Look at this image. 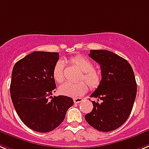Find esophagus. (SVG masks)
I'll return each instance as SVG.
<instances>
[{
	"mask_svg": "<svg viewBox=\"0 0 149 149\" xmlns=\"http://www.w3.org/2000/svg\"><path fill=\"white\" fill-rule=\"evenodd\" d=\"M82 101V99L81 98H73V102H74L75 104H79V102H81Z\"/></svg>",
	"mask_w": 149,
	"mask_h": 149,
	"instance_id": "esophagus-1",
	"label": "esophagus"
}]
</instances>
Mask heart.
I'll return each instance as SVG.
<instances>
[{
	"mask_svg": "<svg viewBox=\"0 0 149 149\" xmlns=\"http://www.w3.org/2000/svg\"><path fill=\"white\" fill-rule=\"evenodd\" d=\"M72 64L75 65L82 72L79 80H83L89 86L91 89H96L100 86L102 80V73L94 69V63L88 58L83 56H76L70 60ZM54 79L57 82H62L64 79V63L59 60L56 62L52 70ZM88 88L83 82L72 83L66 82L59 86L58 91L61 95L68 97L76 98L84 95Z\"/></svg>",
	"mask_w": 149,
	"mask_h": 149,
	"instance_id": "b5f03b06",
	"label": "heart"
}]
</instances>
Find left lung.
<instances>
[{"instance_id": "left-lung-1", "label": "left lung", "mask_w": 149, "mask_h": 149, "mask_svg": "<svg viewBox=\"0 0 149 149\" xmlns=\"http://www.w3.org/2000/svg\"><path fill=\"white\" fill-rule=\"evenodd\" d=\"M88 56L100 64L102 80L91 95L98 102H92L93 109L85 119L99 131L114 130L127 121L132 111L137 91L134 72L127 60L111 51L91 50Z\"/></svg>"}]
</instances>
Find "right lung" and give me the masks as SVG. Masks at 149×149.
I'll use <instances>...</instances> for the list:
<instances>
[{"label": "right lung", "instance_id": "obj_1", "mask_svg": "<svg viewBox=\"0 0 149 149\" xmlns=\"http://www.w3.org/2000/svg\"><path fill=\"white\" fill-rule=\"evenodd\" d=\"M59 60L57 52L35 51L17 61L13 67L10 92L17 114L29 128L47 132L63 121L72 98L52 97L55 81L54 66Z\"/></svg>", "mask_w": 149, "mask_h": 149}]
</instances>
